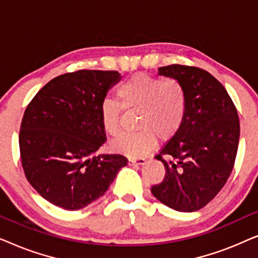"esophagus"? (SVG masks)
<instances>
[{
    "instance_id": "1",
    "label": "esophagus",
    "mask_w": 258,
    "mask_h": 258,
    "mask_svg": "<svg viewBox=\"0 0 258 258\" xmlns=\"http://www.w3.org/2000/svg\"><path fill=\"white\" fill-rule=\"evenodd\" d=\"M146 162V158H129L128 160V163L130 165H143Z\"/></svg>"
}]
</instances>
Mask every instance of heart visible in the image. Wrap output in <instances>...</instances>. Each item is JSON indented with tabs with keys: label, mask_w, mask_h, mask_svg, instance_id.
Here are the masks:
<instances>
[{
	"label": "heart",
	"mask_w": 258,
	"mask_h": 258,
	"mask_svg": "<svg viewBox=\"0 0 258 258\" xmlns=\"http://www.w3.org/2000/svg\"><path fill=\"white\" fill-rule=\"evenodd\" d=\"M123 110L139 111L136 134L121 136L111 143L114 151L129 157L149 153L160 141L170 140L181 128L186 110L184 87L175 79L162 80L147 74H137L123 82L116 90ZM102 128L109 136L121 132V109L112 101L100 107Z\"/></svg>",
	"instance_id": "1"
}]
</instances>
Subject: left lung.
Here are the masks:
<instances>
[{
  "label": "left lung",
  "mask_w": 258,
  "mask_h": 258,
  "mask_svg": "<svg viewBox=\"0 0 258 258\" xmlns=\"http://www.w3.org/2000/svg\"><path fill=\"white\" fill-rule=\"evenodd\" d=\"M158 75L182 83L186 110L181 128L155 156L163 162L165 176L151 192L171 209L191 213L206 207L231 174L239 140L237 110L206 70L171 64L158 68Z\"/></svg>",
  "instance_id": "obj_1"
}]
</instances>
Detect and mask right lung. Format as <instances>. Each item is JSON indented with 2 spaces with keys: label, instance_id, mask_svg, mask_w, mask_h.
<instances>
[{
  "label": "right lung",
  "instance_id": "obj_1",
  "mask_svg": "<svg viewBox=\"0 0 258 258\" xmlns=\"http://www.w3.org/2000/svg\"><path fill=\"white\" fill-rule=\"evenodd\" d=\"M121 80L114 70L59 75L35 95L24 111L20 154L24 175L48 202L79 210L104 195L128 160L96 155L107 136L100 107Z\"/></svg>",
  "mask_w": 258,
  "mask_h": 258
}]
</instances>
